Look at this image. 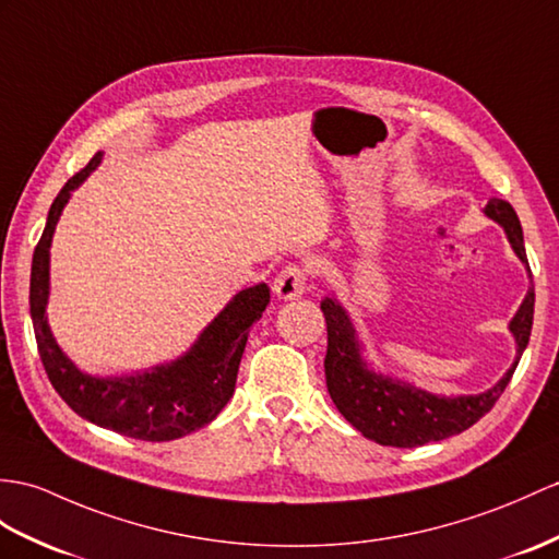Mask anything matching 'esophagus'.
<instances>
[{
  "label": "esophagus",
  "instance_id": "obj_1",
  "mask_svg": "<svg viewBox=\"0 0 559 559\" xmlns=\"http://www.w3.org/2000/svg\"><path fill=\"white\" fill-rule=\"evenodd\" d=\"M306 282H308V270L304 265L292 263L280 272L275 282H272V292H275L277 298H284V301H294V298L304 296Z\"/></svg>",
  "mask_w": 559,
  "mask_h": 559
}]
</instances>
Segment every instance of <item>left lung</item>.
Instances as JSON below:
<instances>
[{
    "mask_svg": "<svg viewBox=\"0 0 559 559\" xmlns=\"http://www.w3.org/2000/svg\"><path fill=\"white\" fill-rule=\"evenodd\" d=\"M484 213L506 229L512 251L528 270L522 225L514 209L508 201L491 199ZM534 298V284H531L520 310L510 320L516 356L500 382L488 391L469 393V396H439V393H429L425 389L401 382V379L374 372L362 356V342L346 308L334 296H324L320 308L326 320V391H330L338 413L365 439L379 445L417 448L429 441H443L448 437H455V433L469 429L474 421H479L491 411L500 399V393L510 384L514 367L520 365V358L531 336Z\"/></svg>",
    "mask_w": 559,
    "mask_h": 559,
    "instance_id": "8db88e82",
    "label": "left lung"
}]
</instances>
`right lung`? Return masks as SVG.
<instances>
[{"instance_id": "add662e5", "label": "right lung", "mask_w": 559, "mask_h": 559, "mask_svg": "<svg viewBox=\"0 0 559 559\" xmlns=\"http://www.w3.org/2000/svg\"><path fill=\"white\" fill-rule=\"evenodd\" d=\"M102 156V152L94 154L87 166L63 185L33 253L31 318L37 350L51 386L80 417L130 439L173 441L206 427L233 399L249 326L261 320L270 304V289L267 284H255L235 294L177 360L122 377H94L80 370L59 348L47 322L49 249L71 192L87 180Z\"/></svg>"}]
</instances>
